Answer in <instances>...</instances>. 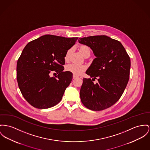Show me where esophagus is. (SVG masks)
Masks as SVG:
<instances>
[{
  "instance_id": "esophagus-1",
  "label": "esophagus",
  "mask_w": 150,
  "mask_h": 150,
  "mask_svg": "<svg viewBox=\"0 0 150 150\" xmlns=\"http://www.w3.org/2000/svg\"><path fill=\"white\" fill-rule=\"evenodd\" d=\"M77 77H78L77 76H76V75H74V74H73V79H76Z\"/></svg>"
}]
</instances>
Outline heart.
I'll list each match as a JSON object with an SVG mask.
<instances>
[{
    "label": "heart",
    "instance_id": "heart-1",
    "mask_svg": "<svg viewBox=\"0 0 150 150\" xmlns=\"http://www.w3.org/2000/svg\"><path fill=\"white\" fill-rule=\"evenodd\" d=\"M80 52L82 54L83 56L86 57V56H90V48L87 45H81L80 47ZM73 51V48H70L69 50L67 51L64 59L65 61L68 62L69 59H70V56ZM86 69V67L84 65H79V64H70L68 65L66 67V70L69 72L72 73L73 74L79 76L83 73Z\"/></svg>",
    "mask_w": 150,
    "mask_h": 150
}]
</instances>
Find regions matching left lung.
Masks as SVG:
<instances>
[{
    "label": "left lung",
    "mask_w": 150,
    "mask_h": 150,
    "mask_svg": "<svg viewBox=\"0 0 150 150\" xmlns=\"http://www.w3.org/2000/svg\"><path fill=\"white\" fill-rule=\"evenodd\" d=\"M79 42L93 51L97 57L83 79L80 98L83 105L93 111L105 110L112 106L124 92L130 77V58L119 41L105 35L80 38ZM97 79L99 82L92 81Z\"/></svg>",
    "instance_id": "8db88e82"
}]
</instances>
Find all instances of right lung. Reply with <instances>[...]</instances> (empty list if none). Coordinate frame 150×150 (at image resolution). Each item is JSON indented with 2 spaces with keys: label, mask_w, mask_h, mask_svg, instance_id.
Segmentation results:
<instances>
[{
  "label": "right lung",
  "mask_w": 150,
  "mask_h": 150,
  "mask_svg": "<svg viewBox=\"0 0 150 150\" xmlns=\"http://www.w3.org/2000/svg\"><path fill=\"white\" fill-rule=\"evenodd\" d=\"M78 39L46 35L24 47L17 62L16 78L23 96L30 105L48 109L61 101L73 79L72 73L63 71L64 57ZM52 71L58 76L50 78Z\"/></svg>",
  "instance_id": "obj_1"
}]
</instances>
